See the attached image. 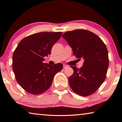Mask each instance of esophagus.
I'll use <instances>...</instances> for the list:
<instances>
[{"label": "esophagus", "mask_w": 122, "mask_h": 122, "mask_svg": "<svg viewBox=\"0 0 122 122\" xmlns=\"http://www.w3.org/2000/svg\"><path fill=\"white\" fill-rule=\"evenodd\" d=\"M68 67V66L66 65H63V68H66Z\"/></svg>", "instance_id": "1"}]
</instances>
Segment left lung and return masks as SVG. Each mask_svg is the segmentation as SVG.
<instances>
[{
    "mask_svg": "<svg viewBox=\"0 0 122 122\" xmlns=\"http://www.w3.org/2000/svg\"><path fill=\"white\" fill-rule=\"evenodd\" d=\"M62 36L72 48L74 55L78 59L84 60L80 69L71 66L74 73L69 78V85L79 95H90L106 79L109 66L106 45L98 36L87 30L67 32Z\"/></svg>",
    "mask_w": 122,
    "mask_h": 122,
    "instance_id": "1",
    "label": "left lung"
}]
</instances>
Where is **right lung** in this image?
Listing matches in <instances>:
<instances>
[{
  "instance_id": "right-lung-1",
  "label": "right lung",
  "mask_w": 122,
  "mask_h": 122,
  "mask_svg": "<svg viewBox=\"0 0 122 122\" xmlns=\"http://www.w3.org/2000/svg\"><path fill=\"white\" fill-rule=\"evenodd\" d=\"M62 33L40 32L24 38L14 51L12 67L16 81L24 89L34 95L46 92L55 74L63 68L60 63L51 66L43 63L51 54L53 45Z\"/></svg>"
}]
</instances>
